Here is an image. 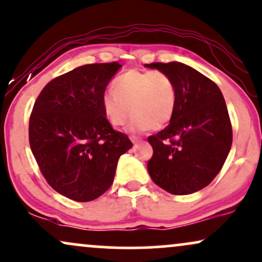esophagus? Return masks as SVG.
Wrapping results in <instances>:
<instances>
[{
    "label": "esophagus",
    "mask_w": 262,
    "mask_h": 262,
    "mask_svg": "<svg viewBox=\"0 0 262 262\" xmlns=\"http://www.w3.org/2000/svg\"><path fill=\"white\" fill-rule=\"evenodd\" d=\"M131 141H132V143H134V144H137V143H139V142H142L141 139H138L136 137H131Z\"/></svg>",
    "instance_id": "esophagus-1"
}]
</instances>
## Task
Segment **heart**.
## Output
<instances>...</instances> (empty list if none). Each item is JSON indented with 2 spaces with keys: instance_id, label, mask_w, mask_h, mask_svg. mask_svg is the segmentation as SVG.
Returning a JSON list of instances; mask_svg holds the SVG:
<instances>
[{
  "instance_id": "1",
  "label": "heart",
  "mask_w": 262,
  "mask_h": 262,
  "mask_svg": "<svg viewBox=\"0 0 262 262\" xmlns=\"http://www.w3.org/2000/svg\"><path fill=\"white\" fill-rule=\"evenodd\" d=\"M176 103V85L168 74L139 70L118 76L112 83V91L101 100L104 117L113 126L126 123L131 111V131L166 126L174 114Z\"/></svg>"
}]
</instances>
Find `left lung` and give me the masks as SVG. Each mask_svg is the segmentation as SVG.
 I'll use <instances>...</instances> for the list:
<instances>
[{
	"instance_id": "1",
	"label": "left lung",
	"mask_w": 262,
	"mask_h": 262,
	"mask_svg": "<svg viewBox=\"0 0 262 262\" xmlns=\"http://www.w3.org/2000/svg\"><path fill=\"white\" fill-rule=\"evenodd\" d=\"M144 66L168 74L177 94L169 125L148 137L152 147L148 162L150 178L173 195L199 191L220 172L232 144L222 91L209 78L182 62Z\"/></svg>"
}]
</instances>
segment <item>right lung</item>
<instances>
[{"mask_svg": "<svg viewBox=\"0 0 262 262\" xmlns=\"http://www.w3.org/2000/svg\"><path fill=\"white\" fill-rule=\"evenodd\" d=\"M118 62L77 67L49 81L33 106L29 125L32 154L48 184L73 201L100 198L111 185L118 160L128 149L114 131L101 100Z\"/></svg>", "mask_w": 262, "mask_h": 262, "instance_id": "right-lung-1", "label": "right lung"}]
</instances>
